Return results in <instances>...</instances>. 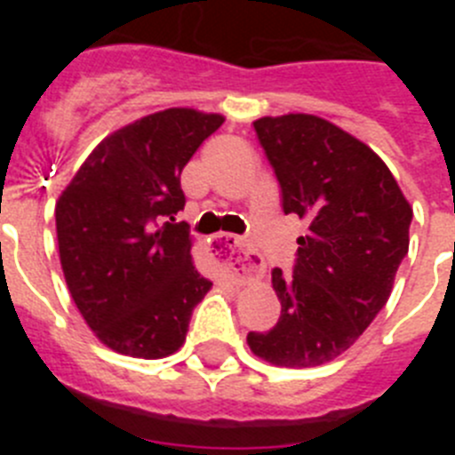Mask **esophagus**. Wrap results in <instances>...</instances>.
I'll list each match as a JSON object with an SVG mask.
<instances>
[{"label":"esophagus","instance_id":"34e87169","mask_svg":"<svg viewBox=\"0 0 455 455\" xmlns=\"http://www.w3.org/2000/svg\"><path fill=\"white\" fill-rule=\"evenodd\" d=\"M212 255L223 264L225 268H230L235 275L251 277L264 271V262L259 252L252 251V246L246 239H241L236 235H228V232H219L209 243Z\"/></svg>","mask_w":455,"mask_h":455}]
</instances>
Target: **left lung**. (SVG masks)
I'll use <instances>...</instances> for the list:
<instances>
[{
  "label": "left lung",
  "mask_w": 455,
  "mask_h": 455,
  "mask_svg": "<svg viewBox=\"0 0 455 455\" xmlns=\"http://www.w3.org/2000/svg\"><path fill=\"white\" fill-rule=\"evenodd\" d=\"M283 193V212L307 223L291 273L273 268L283 303L248 347L275 367H316L351 348L385 307L408 255L412 209L380 156L316 116L252 123Z\"/></svg>",
  "instance_id": "obj_1"
}]
</instances>
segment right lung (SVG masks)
<instances>
[{
    "label": "right lung",
    "instance_id": "1",
    "mask_svg": "<svg viewBox=\"0 0 455 455\" xmlns=\"http://www.w3.org/2000/svg\"><path fill=\"white\" fill-rule=\"evenodd\" d=\"M223 116L166 108L91 152L56 203V236L72 300L100 341L156 360L184 344L212 283L191 259L182 168Z\"/></svg>",
    "mask_w": 455,
    "mask_h": 455
}]
</instances>
